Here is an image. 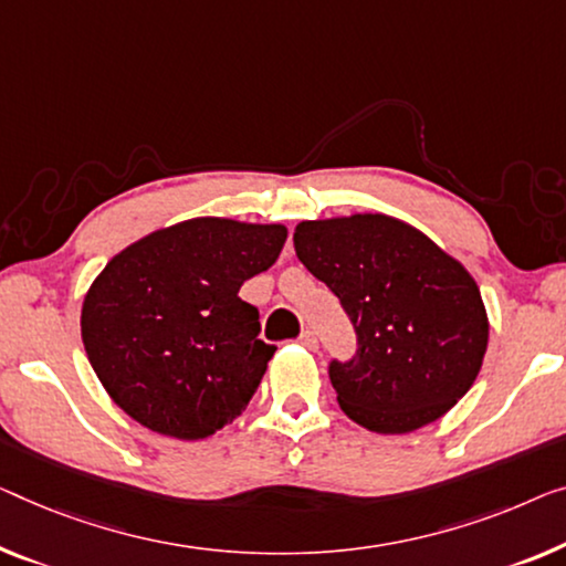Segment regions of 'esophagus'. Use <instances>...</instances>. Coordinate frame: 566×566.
I'll return each instance as SVG.
<instances>
[{"mask_svg": "<svg viewBox=\"0 0 566 566\" xmlns=\"http://www.w3.org/2000/svg\"><path fill=\"white\" fill-rule=\"evenodd\" d=\"M300 343L305 345L307 350H317V337H315V333H312V331H302Z\"/></svg>", "mask_w": 566, "mask_h": 566, "instance_id": "34e87169", "label": "esophagus"}]
</instances>
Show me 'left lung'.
I'll return each mask as SVG.
<instances>
[{
  "label": "left lung",
  "instance_id": "left-lung-1",
  "mask_svg": "<svg viewBox=\"0 0 566 566\" xmlns=\"http://www.w3.org/2000/svg\"><path fill=\"white\" fill-rule=\"evenodd\" d=\"M294 251L356 327V356L331 364L337 403L356 424L415 432L470 391L488 348V312L458 259L384 213L302 221Z\"/></svg>",
  "mask_w": 566,
  "mask_h": 566
}]
</instances>
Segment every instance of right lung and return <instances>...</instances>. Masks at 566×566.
<instances>
[{"label": "right lung", "instance_id": "add662e5", "mask_svg": "<svg viewBox=\"0 0 566 566\" xmlns=\"http://www.w3.org/2000/svg\"><path fill=\"white\" fill-rule=\"evenodd\" d=\"M284 241L282 223L190 218L108 261L83 300L81 337L116 407L175 440L239 417L276 350L239 290Z\"/></svg>", "mask_w": 566, "mask_h": 566}]
</instances>
